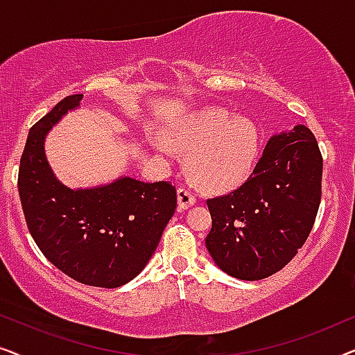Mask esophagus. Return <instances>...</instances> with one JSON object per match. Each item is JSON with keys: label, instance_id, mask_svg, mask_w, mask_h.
<instances>
[{"label": "esophagus", "instance_id": "1", "mask_svg": "<svg viewBox=\"0 0 355 355\" xmlns=\"http://www.w3.org/2000/svg\"><path fill=\"white\" fill-rule=\"evenodd\" d=\"M178 202H179V210H186V208L192 207L197 202L196 193H192L189 189H178Z\"/></svg>", "mask_w": 355, "mask_h": 355}]
</instances>
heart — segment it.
I'll use <instances>...</instances> for the list:
<instances>
[{"mask_svg": "<svg viewBox=\"0 0 355 355\" xmlns=\"http://www.w3.org/2000/svg\"><path fill=\"white\" fill-rule=\"evenodd\" d=\"M173 142L187 158V171L203 191L223 192L241 186L254 169L259 139L254 125L223 110H208L171 132ZM158 152L168 153L162 135H150Z\"/></svg>", "mask_w": 355, "mask_h": 355, "instance_id": "obj_1", "label": "heart"}]
</instances>
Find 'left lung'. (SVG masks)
Instances as JSON below:
<instances>
[{"label": "left lung", "mask_w": 355, "mask_h": 355, "mask_svg": "<svg viewBox=\"0 0 355 355\" xmlns=\"http://www.w3.org/2000/svg\"><path fill=\"white\" fill-rule=\"evenodd\" d=\"M323 158L305 125L273 135L247 181L207 198V249L225 273L259 281L283 270L305 244L322 200Z\"/></svg>", "instance_id": "left-lung-1"}]
</instances>
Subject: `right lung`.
<instances>
[{
	"instance_id": "1",
	"label": "right lung",
	"mask_w": 355,
	"mask_h": 355,
	"mask_svg": "<svg viewBox=\"0 0 355 355\" xmlns=\"http://www.w3.org/2000/svg\"><path fill=\"white\" fill-rule=\"evenodd\" d=\"M82 96H66L32 125L19 164V197L33 241L58 270L82 284L113 289L148 263L176 211L178 196L166 181L121 178L79 191L58 181L43 142Z\"/></svg>"
}]
</instances>
